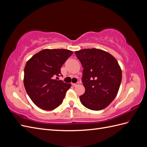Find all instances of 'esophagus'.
<instances>
[{"label":"esophagus","instance_id":"obj_1","mask_svg":"<svg viewBox=\"0 0 147 147\" xmlns=\"http://www.w3.org/2000/svg\"><path fill=\"white\" fill-rule=\"evenodd\" d=\"M72 86H76L78 85L79 83L77 82V83H72Z\"/></svg>","mask_w":147,"mask_h":147}]
</instances>
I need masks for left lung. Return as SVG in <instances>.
<instances>
[{
    "instance_id": "obj_1",
    "label": "left lung",
    "mask_w": 147,
    "mask_h": 147,
    "mask_svg": "<svg viewBox=\"0 0 147 147\" xmlns=\"http://www.w3.org/2000/svg\"><path fill=\"white\" fill-rule=\"evenodd\" d=\"M83 67L82 82L85 92L80 96L88 109L100 110L116 97L122 79L117 59L100 49H83L75 52Z\"/></svg>"
}]
</instances>
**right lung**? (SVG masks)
I'll return each mask as SVG.
<instances>
[{"label":"right lung","instance_id":"1","mask_svg":"<svg viewBox=\"0 0 147 147\" xmlns=\"http://www.w3.org/2000/svg\"><path fill=\"white\" fill-rule=\"evenodd\" d=\"M72 53L65 49H45L26 63L24 85L30 99L39 108L52 110L62 104L71 84L55 77H59L62 65Z\"/></svg>","mask_w":147,"mask_h":147}]
</instances>
